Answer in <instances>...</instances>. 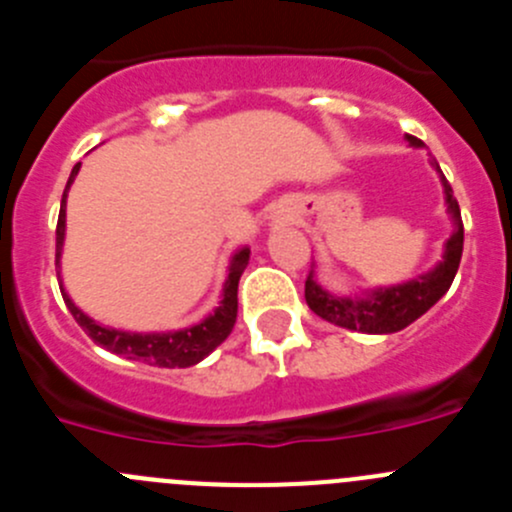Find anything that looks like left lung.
<instances>
[{
	"mask_svg": "<svg viewBox=\"0 0 512 512\" xmlns=\"http://www.w3.org/2000/svg\"><path fill=\"white\" fill-rule=\"evenodd\" d=\"M405 140H408L410 148H425L423 140L413 138V135H405ZM428 164L436 169L438 179H441L443 205H446V215L454 225L451 235L443 243L441 261L433 269L408 279V282L372 289L356 287L348 289V292H330L328 287H323L318 282L315 261H312L310 277L305 282V302L318 318L328 320L338 328L359 330V333H369V336H387V333L408 328L449 292L456 271H459L461 251H464V225H461L459 202L451 192V184L446 182L441 166L431 153H428Z\"/></svg>",
	"mask_w": 512,
	"mask_h": 512,
	"instance_id": "left-lung-1",
	"label": "left lung"
}]
</instances>
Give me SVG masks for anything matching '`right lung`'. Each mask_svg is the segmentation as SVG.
I'll use <instances>...</instances> for the list:
<instances>
[{
	"label": "right lung",
	"instance_id": "1",
	"mask_svg": "<svg viewBox=\"0 0 512 512\" xmlns=\"http://www.w3.org/2000/svg\"><path fill=\"white\" fill-rule=\"evenodd\" d=\"M81 164L71 169L69 184L63 189L61 197V212H58V228H56V266L61 269V256H63V243H66V200H69V189L74 184L76 174H79ZM248 259H251V248L241 246L230 253L228 261V274H225L223 289H220V302L212 307L205 318L197 323L187 325V328L176 330H122L112 328V325L97 323L89 318L87 312L76 307L71 295L63 287V279H58L61 295L69 312L74 315L76 323L84 328L89 338L104 351H112L117 356H125L130 361H143V364L158 366V369H187V366L200 364L202 359L215 351L233 330L235 318H238V282L241 274L246 271Z\"/></svg>",
	"mask_w": 512,
	"mask_h": 512
}]
</instances>
